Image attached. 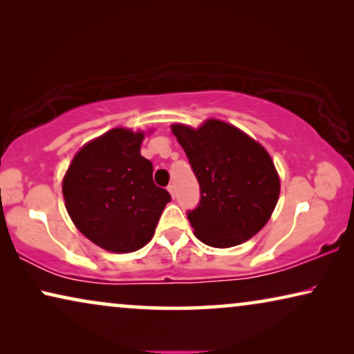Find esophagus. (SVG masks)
<instances>
[{
	"mask_svg": "<svg viewBox=\"0 0 354 354\" xmlns=\"http://www.w3.org/2000/svg\"><path fill=\"white\" fill-rule=\"evenodd\" d=\"M167 190H169V193H171L172 198H176V185H174V183H171V185L167 187Z\"/></svg>",
	"mask_w": 354,
	"mask_h": 354,
	"instance_id": "obj_1",
	"label": "esophagus"
}]
</instances>
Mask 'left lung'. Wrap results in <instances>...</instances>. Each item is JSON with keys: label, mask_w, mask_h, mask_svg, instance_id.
<instances>
[{"label": "left lung", "mask_w": 354, "mask_h": 354, "mask_svg": "<svg viewBox=\"0 0 354 354\" xmlns=\"http://www.w3.org/2000/svg\"><path fill=\"white\" fill-rule=\"evenodd\" d=\"M171 130L201 188L200 205L187 214L196 239L212 248H230L258 234L280 195L268 149L219 119H206L198 129L172 124Z\"/></svg>", "instance_id": "8db88e82"}]
</instances>
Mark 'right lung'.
Segmentation results:
<instances>
[{
	"instance_id": "1",
	"label": "right lung",
	"mask_w": 354,
	"mask_h": 354,
	"mask_svg": "<svg viewBox=\"0 0 354 354\" xmlns=\"http://www.w3.org/2000/svg\"><path fill=\"white\" fill-rule=\"evenodd\" d=\"M143 138L142 130L111 129L75 153L62 178L74 225L111 253L143 248L171 201L164 188L154 185L153 164L140 154Z\"/></svg>"
}]
</instances>
